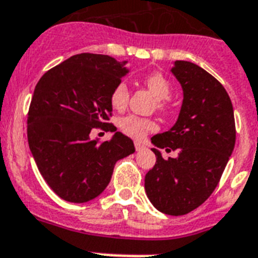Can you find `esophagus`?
<instances>
[{"label":"esophagus","mask_w":258,"mask_h":258,"mask_svg":"<svg viewBox=\"0 0 258 258\" xmlns=\"http://www.w3.org/2000/svg\"><path fill=\"white\" fill-rule=\"evenodd\" d=\"M134 147H136V150L137 151H141V150H144L145 146L141 142H134Z\"/></svg>","instance_id":"esophagus-1"}]
</instances>
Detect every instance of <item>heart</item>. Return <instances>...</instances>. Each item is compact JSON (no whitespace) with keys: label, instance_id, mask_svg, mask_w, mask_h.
<instances>
[{"label":"heart","instance_id":"b5f03b06","mask_svg":"<svg viewBox=\"0 0 258 258\" xmlns=\"http://www.w3.org/2000/svg\"><path fill=\"white\" fill-rule=\"evenodd\" d=\"M144 82L147 89L150 90L151 94L158 99V108L160 111H166L168 108L167 99L171 96V92H172V86L167 81L166 77L163 76L162 73H153L145 78ZM129 96H131V91H129L126 82L121 81L112 90L111 96H109L111 105L117 111H122L127 105ZM118 127L122 133L129 137L142 140L144 137H146L147 133L155 131L156 124L155 121L150 120V118L140 117L136 114H127L118 120Z\"/></svg>","mask_w":258,"mask_h":258}]
</instances>
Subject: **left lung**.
<instances>
[{"instance_id": "8db88e82", "label": "left lung", "mask_w": 258, "mask_h": 258, "mask_svg": "<svg viewBox=\"0 0 258 258\" xmlns=\"http://www.w3.org/2000/svg\"><path fill=\"white\" fill-rule=\"evenodd\" d=\"M171 72L184 99L176 124L151 138L156 163L145 176V190L159 211L184 215L217 188L234 151L236 129L232 103L218 79L189 61H175ZM158 148L177 150L179 156L163 160Z\"/></svg>"}]
</instances>
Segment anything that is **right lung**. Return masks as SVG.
<instances>
[{"instance_id": "right-lung-1", "label": "right lung", "mask_w": 258, "mask_h": 258, "mask_svg": "<svg viewBox=\"0 0 258 258\" xmlns=\"http://www.w3.org/2000/svg\"><path fill=\"white\" fill-rule=\"evenodd\" d=\"M105 54L81 53L48 70L37 82L27 118L28 146L41 176L65 201L83 204L111 181L116 162L136 151L133 141L116 132L109 141L91 140L109 124L113 87L127 73Z\"/></svg>"}]
</instances>
